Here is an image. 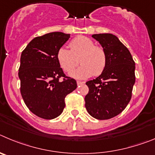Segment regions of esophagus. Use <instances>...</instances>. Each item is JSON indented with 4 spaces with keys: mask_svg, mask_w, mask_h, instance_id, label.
I'll list each match as a JSON object with an SVG mask.
<instances>
[{
    "mask_svg": "<svg viewBox=\"0 0 155 155\" xmlns=\"http://www.w3.org/2000/svg\"><path fill=\"white\" fill-rule=\"evenodd\" d=\"M84 83V82H81V81H77V85L79 86V85H83Z\"/></svg>",
    "mask_w": 155,
    "mask_h": 155,
    "instance_id": "1",
    "label": "esophagus"
}]
</instances>
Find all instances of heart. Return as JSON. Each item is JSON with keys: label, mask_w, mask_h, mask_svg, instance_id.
I'll return each mask as SVG.
<instances>
[{"label": "heart", "mask_w": 155, "mask_h": 155, "mask_svg": "<svg viewBox=\"0 0 155 155\" xmlns=\"http://www.w3.org/2000/svg\"><path fill=\"white\" fill-rule=\"evenodd\" d=\"M70 50L61 47L57 51V59L65 72H70L78 64L81 65L70 72L72 77L85 79L93 75L98 76L107 65V54L104 48L94 45L93 40L86 36H78L69 43Z\"/></svg>", "instance_id": "heart-1"}]
</instances>
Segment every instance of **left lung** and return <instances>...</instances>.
Returning a JSON list of instances; mask_svg holds the SVG:
<instances>
[{
  "label": "left lung",
  "instance_id": "obj_1",
  "mask_svg": "<svg viewBox=\"0 0 155 155\" xmlns=\"http://www.w3.org/2000/svg\"><path fill=\"white\" fill-rule=\"evenodd\" d=\"M107 54V65L101 74L86 82L89 93L85 107L90 116L107 120L120 114L131 99L135 83V62L117 37L110 33L92 35Z\"/></svg>",
  "mask_w": 155,
  "mask_h": 155
}]
</instances>
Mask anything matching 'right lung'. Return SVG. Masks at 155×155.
I'll use <instances>...</instances> for the list:
<instances>
[{
	"label": "right lung",
	"instance_id": "add662e5",
	"mask_svg": "<svg viewBox=\"0 0 155 155\" xmlns=\"http://www.w3.org/2000/svg\"><path fill=\"white\" fill-rule=\"evenodd\" d=\"M69 34L51 32L35 38L21 55L18 76L21 93L28 108L36 116L51 120L65 108V98L77 87L74 79L64 74L57 59L58 48ZM61 77L63 81H59Z\"/></svg>",
	"mask_w": 155,
	"mask_h": 155
}]
</instances>
